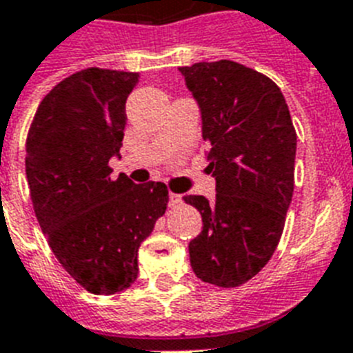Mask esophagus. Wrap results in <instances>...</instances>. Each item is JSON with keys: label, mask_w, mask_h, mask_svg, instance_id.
I'll list each match as a JSON object with an SVG mask.
<instances>
[{"label": "esophagus", "mask_w": 353, "mask_h": 353, "mask_svg": "<svg viewBox=\"0 0 353 353\" xmlns=\"http://www.w3.org/2000/svg\"><path fill=\"white\" fill-rule=\"evenodd\" d=\"M168 197H170V206H177L179 203H181V196H179V194H174V192H170V194H168Z\"/></svg>", "instance_id": "1"}]
</instances>
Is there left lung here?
Segmentation results:
<instances>
[{
    "label": "left lung",
    "instance_id": "obj_1",
    "mask_svg": "<svg viewBox=\"0 0 353 353\" xmlns=\"http://www.w3.org/2000/svg\"><path fill=\"white\" fill-rule=\"evenodd\" d=\"M201 107L203 139L216 199L185 196L203 217L188 245L192 270L221 288H236L270 261L294 194L297 134L281 88L230 59L179 68Z\"/></svg>",
    "mask_w": 353,
    "mask_h": 353
}]
</instances>
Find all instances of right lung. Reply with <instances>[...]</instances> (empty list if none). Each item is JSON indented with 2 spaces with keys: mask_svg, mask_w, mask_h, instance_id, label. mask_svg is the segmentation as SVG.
I'll list each match as a JSON object with an SVG mask.
<instances>
[{
  "mask_svg": "<svg viewBox=\"0 0 353 353\" xmlns=\"http://www.w3.org/2000/svg\"><path fill=\"white\" fill-rule=\"evenodd\" d=\"M137 81L134 72L79 70L43 97L28 128L25 170L37 223L63 268L96 296L137 279L139 245L168 205L165 183L110 176Z\"/></svg>",
  "mask_w": 353,
  "mask_h": 353,
  "instance_id": "1",
  "label": "right lung"
}]
</instances>
